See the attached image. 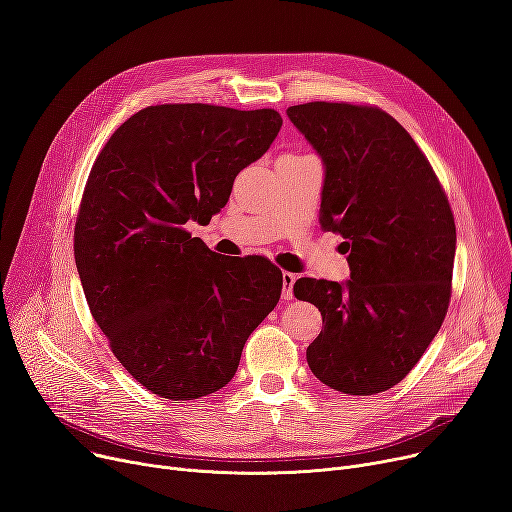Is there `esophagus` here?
<instances>
[{
    "mask_svg": "<svg viewBox=\"0 0 512 512\" xmlns=\"http://www.w3.org/2000/svg\"><path fill=\"white\" fill-rule=\"evenodd\" d=\"M294 282H297V276H294L292 272H284L282 274V299L290 301L292 299V288H294Z\"/></svg>",
    "mask_w": 512,
    "mask_h": 512,
    "instance_id": "obj_1",
    "label": "esophagus"
}]
</instances>
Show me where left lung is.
<instances>
[{
  "mask_svg": "<svg viewBox=\"0 0 512 512\" xmlns=\"http://www.w3.org/2000/svg\"><path fill=\"white\" fill-rule=\"evenodd\" d=\"M324 164L319 224L344 238L351 280L299 278L321 311L307 363L344 394H378L417 365L450 303L456 228L427 157L390 114L313 101L286 110Z\"/></svg>",
  "mask_w": 512,
  "mask_h": 512,
  "instance_id": "8db88e82",
  "label": "left lung"
}]
</instances>
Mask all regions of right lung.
Listing matches in <instances>:
<instances>
[{"mask_svg": "<svg viewBox=\"0 0 512 512\" xmlns=\"http://www.w3.org/2000/svg\"><path fill=\"white\" fill-rule=\"evenodd\" d=\"M280 126L276 110L151 105L95 159L74 228L76 270L112 353L161 398L224 388L280 301L282 272L270 259L218 255L186 230L222 211L238 172Z\"/></svg>", "mask_w": 512, "mask_h": 512, "instance_id": "1", "label": "right lung"}]
</instances>
